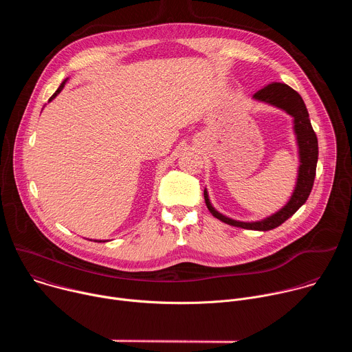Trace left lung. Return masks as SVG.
<instances>
[{
	"mask_svg": "<svg viewBox=\"0 0 352 352\" xmlns=\"http://www.w3.org/2000/svg\"><path fill=\"white\" fill-rule=\"evenodd\" d=\"M254 98L259 100V102H265L272 106H276V107L287 111L291 117H294V131H295L296 140H298L299 162H300L296 186L294 189V193H292L291 199L288 200V204L281 210H278L277 213L272 214L270 217H267L265 220L254 221V223L236 221V220L228 219V217L223 216L221 213H219L210 205V200H209L206 189H205V202H206V206L210 210V213L216 219H219L220 221H223L226 224L239 227V228H246V230L269 231V230L278 227L285 220H288L300 206L307 202V199L309 197V193L314 186L315 175H316L319 148H318V138L311 125L307 106L298 91H295L292 87H289L285 83L273 82V83L265 86L263 89L258 90L254 94Z\"/></svg>",
	"mask_w": 352,
	"mask_h": 352,
	"instance_id": "obj_1",
	"label": "left lung"
}]
</instances>
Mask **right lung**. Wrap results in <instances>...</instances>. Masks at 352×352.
<instances>
[{
	"label": "right lung",
	"instance_id": "right-lung-1",
	"mask_svg": "<svg viewBox=\"0 0 352 352\" xmlns=\"http://www.w3.org/2000/svg\"><path fill=\"white\" fill-rule=\"evenodd\" d=\"M65 82H67V79H65V80H64V82H63V83H61V85H60V87H58V89H57V90H56V93H54V94H53V96H52V97H50V102H52V100H53V98H54V97H56V96H57V94H58V93H60V91H61V90H63V87H64V86H65Z\"/></svg>",
	"mask_w": 352,
	"mask_h": 352
}]
</instances>
